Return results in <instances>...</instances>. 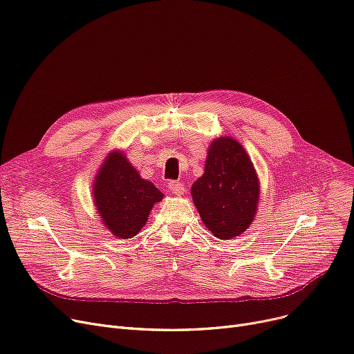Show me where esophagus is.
<instances>
[{
    "mask_svg": "<svg viewBox=\"0 0 354 354\" xmlns=\"http://www.w3.org/2000/svg\"><path fill=\"white\" fill-rule=\"evenodd\" d=\"M167 188H169V191H171L174 195H178V196L183 195V192H185V187H183V183L176 182V180H171V182H169Z\"/></svg>",
    "mask_w": 354,
    "mask_h": 354,
    "instance_id": "34e87169",
    "label": "esophagus"
}]
</instances>
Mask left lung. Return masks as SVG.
Returning a JSON list of instances; mask_svg holds the SVG:
<instances>
[{"mask_svg": "<svg viewBox=\"0 0 354 354\" xmlns=\"http://www.w3.org/2000/svg\"><path fill=\"white\" fill-rule=\"evenodd\" d=\"M204 225L221 240L234 239L250 227L257 211L260 182L245 149L233 137L209 143L205 169L191 187Z\"/></svg>", "mask_w": 354, "mask_h": 354, "instance_id": "1", "label": "left lung"}]
</instances>
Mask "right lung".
<instances>
[{
  "instance_id": "right-lung-1",
  "label": "right lung",
  "mask_w": 354,
  "mask_h": 354,
  "mask_svg": "<svg viewBox=\"0 0 354 354\" xmlns=\"http://www.w3.org/2000/svg\"><path fill=\"white\" fill-rule=\"evenodd\" d=\"M92 195L104 227L122 240L140 232L151 208L165 196L140 176L121 150H113L101 163L92 183Z\"/></svg>"
}]
</instances>
